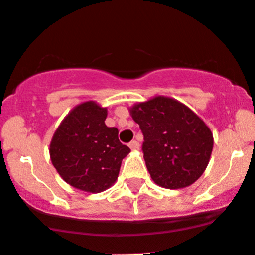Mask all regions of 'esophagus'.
I'll return each mask as SVG.
<instances>
[{"instance_id":"obj_1","label":"esophagus","mask_w":255,"mask_h":255,"mask_svg":"<svg viewBox=\"0 0 255 255\" xmlns=\"http://www.w3.org/2000/svg\"><path fill=\"white\" fill-rule=\"evenodd\" d=\"M129 147L132 150H139V147H140V144H139L136 140H132L129 142Z\"/></svg>"}]
</instances>
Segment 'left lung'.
Returning a JSON list of instances; mask_svg holds the SVG:
<instances>
[{"instance_id": "8db88e82", "label": "left lung", "mask_w": 255, "mask_h": 255, "mask_svg": "<svg viewBox=\"0 0 255 255\" xmlns=\"http://www.w3.org/2000/svg\"><path fill=\"white\" fill-rule=\"evenodd\" d=\"M129 111L144 135L145 163L157 185L183 189L203 174L213 150V134L191 109L158 96Z\"/></svg>"}]
</instances>
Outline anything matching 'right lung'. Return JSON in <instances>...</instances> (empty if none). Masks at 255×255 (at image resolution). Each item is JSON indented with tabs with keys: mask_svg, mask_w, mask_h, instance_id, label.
I'll return each mask as SVG.
<instances>
[{
	"mask_svg": "<svg viewBox=\"0 0 255 255\" xmlns=\"http://www.w3.org/2000/svg\"><path fill=\"white\" fill-rule=\"evenodd\" d=\"M106 108L96 102L77 105L63 120L49 145L50 161L60 177L82 191L102 192L116 181L130 149L108 127Z\"/></svg>",
	"mask_w": 255,
	"mask_h": 255,
	"instance_id": "1",
	"label": "right lung"
}]
</instances>
